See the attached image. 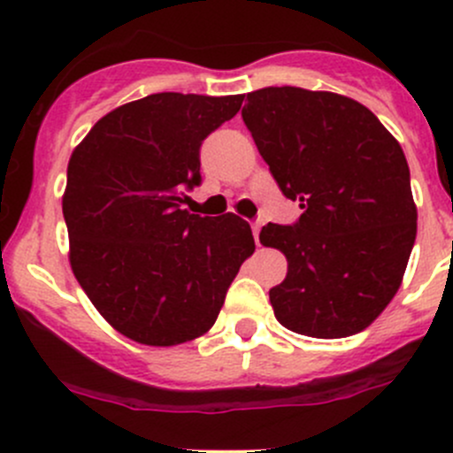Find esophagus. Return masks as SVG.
Returning a JSON list of instances; mask_svg holds the SVG:
<instances>
[{
    "instance_id": "34e87169",
    "label": "esophagus",
    "mask_w": 453,
    "mask_h": 453,
    "mask_svg": "<svg viewBox=\"0 0 453 453\" xmlns=\"http://www.w3.org/2000/svg\"><path fill=\"white\" fill-rule=\"evenodd\" d=\"M260 227H263V221H254L252 223V232H254V239H256V245L260 243L258 241V234H260Z\"/></svg>"
}]
</instances>
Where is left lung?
<instances>
[{"instance_id": "8db88e82", "label": "left lung", "mask_w": 453, "mask_h": 453, "mask_svg": "<svg viewBox=\"0 0 453 453\" xmlns=\"http://www.w3.org/2000/svg\"><path fill=\"white\" fill-rule=\"evenodd\" d=\"M241 116L303 208L291 226L260 230L287 256L285 280L269 289L278 322L322 340L364 331L395 298L417 239L403 149L370 109L331 91L265 87Z\"/></svg>"}]
</instances>
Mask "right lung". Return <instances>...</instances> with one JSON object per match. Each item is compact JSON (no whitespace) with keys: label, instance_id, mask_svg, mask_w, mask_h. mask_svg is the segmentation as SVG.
<instances>
[{"label":"right lung","instance_id":"1","mask_svg":"<svg viewBox=\"0 0 453 453\" xmlns=\"http://www.w3.org/2000/svg\"><path fill=\"white\" fill-rule=\"evenodd\" d=\"M243 96L162 91L113 109L76 146L63 217L76 280L122 335L175 346L217 319L252 227L236 214L181 210L201 184L203 140L236 116Z\"/></svg>","mask_w":453,"mask_h":453}]
</instances>
